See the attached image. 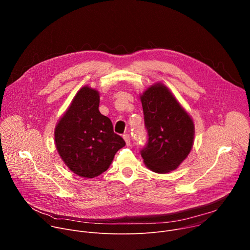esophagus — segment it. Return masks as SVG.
<instances>
[{
  "instance_id": "1",
  "label": "esophagus",
  "mask_w": 250,
  "mask_h": 250,
  "mask_svg": "<svg viewBox=\"0 0 250 250\" xmlns=\"http://www.w3.org/2000/svg\"><path fill=\"white\" fill-rule=\"evenodd\" d=\"M123 137H124L125 141L126 146H129V145H130V136H129V134H128V133H125V134L123 135Z\"/></svg>"
}]
</instances>
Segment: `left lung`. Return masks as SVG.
Masks as SVG:
<instances>
[{
    "mask_svg": "<svg viewBox=\"0 0 250 250\" xmlns=\"http://www.w3.org/2000/svg\"><path fill=\"white\" fill-rule=\"evenodd\" d=\"M147 142L140 150L146 165L156 173L175 170L190 153L194 124L190 116L162 84L140 96Z\"/></svg>",
    "mask_w": 250,
    "mask_h": 250,
    "instance_id": "8db88e82",
    "label": "left lung"
}]
</instances>
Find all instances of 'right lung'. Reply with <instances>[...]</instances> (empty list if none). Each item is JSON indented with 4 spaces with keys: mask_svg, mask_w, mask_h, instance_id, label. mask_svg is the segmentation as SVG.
I'll use <instances>...</instances> for the list:
<instances>
[{
    "mask_svg": "<svg viewBox=\"0 0 250 250\" xmlns=\"http://www.w3.org/2000/svg\"><path fill=\"white\" fill-rule=\"evenodd\" d=\"M98 91L83 87L55 127V145L68 168L80 177L94 178L108 169L124 138L111 120L99 111Z\"/></svg>",
    "mask_w": 250,
    "mask_h": 250,
    "instance_id": "1",
    "label": "right lung"
}]
</instances>
